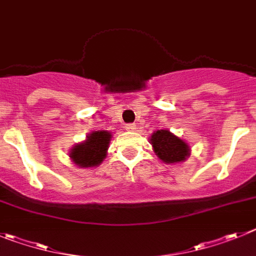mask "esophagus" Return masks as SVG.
Returning a JSON list of instances; mask_svg holds the SVG:
<instances>
[{"mask_svg":"<svg viewBox=\"0 0 256 256\" xmlns=\"http://www.w3.org/2000/svg\"><path fill=\"white\" fill-rule=\"evenodd\" d=\"M126 130L128 131H135L136 130V125L135 124H126Z\"/></svg>","mask_w":256,"mask_h":256,"instance_id":"1","label":"esophagus"}]
</instances>
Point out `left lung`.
<instances>
[{"label": "left lung", "instance_id": "obj_1", "mask_svg": "<svg viewBox=\"0 0 256 256\" xmlns=\"http://www.w3.org/2000/svg\"><path fill=\"white\" fill-rule=\"evenodd\" d=\"M154 153L164 163H180L190 156L188 142L177 138L168 130H156L150 136Z\"/></svg>", "mask_w": 256, "mask_h": 256}]
</instances>
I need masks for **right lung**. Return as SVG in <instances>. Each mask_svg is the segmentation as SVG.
I'll return each mask as SVG.
<instances>
[{
	"instance_id": "add662e5",
	"label": "right lung",
	"mask_w": 256,
	"mask_h": 256,
	"mask_svg": "<svg viewBox=\"0 0 256 256\" xmlns=\"http://www.w3.org/2000/svg\"><path fill=\"white\" fill-rule=\"evenodd\" d=\"M111 132L106 130L93 131L86 139L76 144L70 150V158L82 168L96 167L100 164L107 156V149L111 142Z\"/></svg>"
}]
</instances>
